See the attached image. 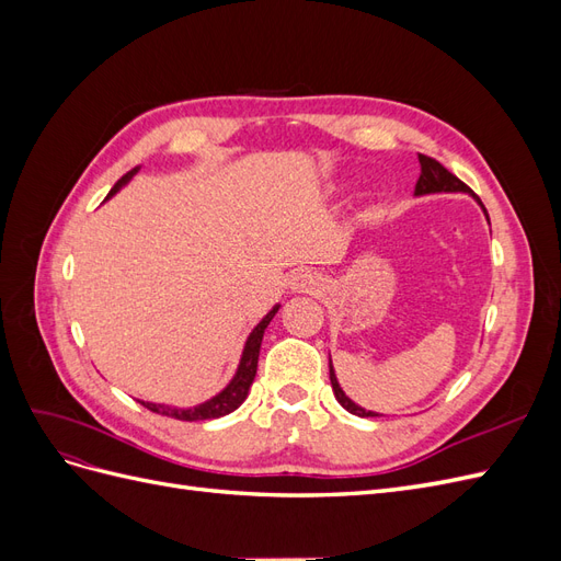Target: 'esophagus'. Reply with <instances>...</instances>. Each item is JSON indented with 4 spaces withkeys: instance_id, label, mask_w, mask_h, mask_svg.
Masks as SVG:
<instances>
[{
    "instance_id": "34e87169",
    "label": "esophagus",
    "mask_w": 561,
    "mask_h": 561,
    "mask_svg": "<svg viewBox=\"0 0 561 561\" xmlns=\"http://www.w3.org/2000/svg\"><path fill=\"white\" fill-rule=\"evenodd\" d=\"M293 287L297 293H316L318 290V278L311 276V274H299V276H295Z\"/></svg>"
}]
</instances>
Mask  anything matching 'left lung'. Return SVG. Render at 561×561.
Segmentation results:
<instances>
[{
  "instance_id": "left-lung-1",
  "label": "left lung",
  "mask_w": 561,
  "mask_h": 561,
  "mask_svg": "<svg viewBox=\"0 0 561 561\" xmlns=\"http://www.w3.org/2000/svg\"><path fill=\"white\" fill-rule=\"evenodd\" d=\"M419 163H421V175H419V180H416V190H414L416 196H423V194H439V192H466V194H470V196L482 206V201L472 194L470 186H468L466 182L458 180L456 175H451L443 163L431 159V157H426V154H419ZM482 210H484V206H482ZM484 215H486V210H484ZM486 219H489V215H486ZM330 381H332V390H334V396H336L339 404H342L346 412H351V414H355V416H381V414H377V412L363 410V407H358L351 398H346L342 386H339V381H336V377H334L332 360H330Z\"/></svg>"
}]
</instances>
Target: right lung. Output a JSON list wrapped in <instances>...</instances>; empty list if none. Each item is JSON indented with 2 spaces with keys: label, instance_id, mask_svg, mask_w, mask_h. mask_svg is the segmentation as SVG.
I'll use <instances>...</instances> for the list:
<instances>
[{
  "label": "right lung",
  "instance_id": "add662e5",
  "mask_svg": "<svg viewBox=\"0 0 561 561\" xmlns=\"http://www.w3.org/2000/svg\"><path fill=\"white\" fill-rule=\"evenodd\" d=\"M138 171H140V168H133L130 173H126L122 180H118V182L114 184V190L110 192V196L116 194L118 190H122V186H124L135 173H138ZM110 196H107V198H110ZM278 309H280V304H276V307L271 309V311L260 320V325L250 332L248 342H245V348H243V355H241L239 369H236L233 379L229 381V386L222 390V393H217L215 398H210L208 402H203V404H198V407H192V410H178V407L142 402V400H140V404H145L149 412L161 414V416H171V419H180V421L219 419V416H225V414H231L233 410H239V407L243 404V400L248 398V390H250V386H252V381H254V375H257V360H260V346H262L264 330H266V325L271 322V318H274V316L278 313Z\"/></svg>",
  "mask_w": 561,
  "mask_h": 561
}]
</instances>
